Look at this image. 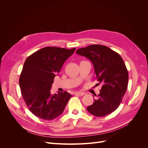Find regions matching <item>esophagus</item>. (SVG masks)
Instances as JSON below:
<instances>
[{
    "instance_id": "34e87169",
    "label": "esophagus",
    "mask_w": 148,
    "mask_h": 148,
    "mask_svg": "<svg viewBox=\"0 0 148 148\" xmlns=\"http://www.w3.org/2000/svg\"><path fill=\"white\" fill-rule=\"evenodd\" d=\"M75 94L76 95H79V96H83L84 95V92H80V91H77V92H75Z\"/></svg>"
}]
</instances>
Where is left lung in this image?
<instances>
[{"mask_svg": "<svg viewBox=\"0 0 148 148\" xmlns=\"http://www.w3.org/2000/svg\"><path fill=\"white\" fill-rule=\"evenodd\" d=\"M77 54L84 56L92 63L97 81L102 83L99 95L87 107L89 113L103 117L118 108L127 91L128 73L122 58L108 47L90 45L79 49Z\"/></svg>", "mask_w": 148, "mask_h": 148, "instance_id": "1", "label": "left lung"}]
</instances>
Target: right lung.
<instances>
[{"mask_svg":"<svg viewBox=\"0 0 148 148\" xmlns=\"http://www.w3.org/2000/svg\"><path fill=\"white\" fill-rule=\"evenodd\" d=\"M75 48L46 47L25 62L19 79L21 92L29 110L36 117L51 120L60 115L71 95L66 91L52 95L51 89L65 60Z\"/></svg>","mask_w":148,"mask_h":148,"instance_id":"right-lung-1","label":"right lung"}]
</instances>
